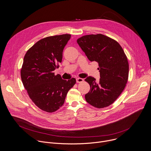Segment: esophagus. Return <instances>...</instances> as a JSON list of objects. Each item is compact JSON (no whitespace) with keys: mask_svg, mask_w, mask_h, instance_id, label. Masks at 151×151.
Wrapping results in <instances>:
<instances>
[{"mask_svg":"<svg viewBox=\"0 0 151 151\" xmlns=\"http://www.w3.org/2000/svg\"><path fill=\"white\" fill-rule=\"evenodd\" d=\"M83 81V79L82 78H76V82L77 83H81Z\"/></svg>","mask_w":151,"mask_h":151,"instance_id":"obj_1","label":"esophagus"}]
</instances>
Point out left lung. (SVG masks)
I'll return each instance as SVG.
<instances>
[{"mask_svg":"<svg viewBox=\"0 0 151 151\" xmlns=\"http://www.w3.org/2000/svg\"><path fill=\"white\" fill-rule=\"evenodd\" d=\"M77 42L91 61L98 63V82L89 76L85 81L90 85L85 94L88 103L98 109L112 104L123 91L129 76L127 56L119 43L101 34L83 35Z\"/></svg>","mask_w":151,"mask_h":151,"instance_id":"left-lung-1","label":"left lung"}]
</instances>
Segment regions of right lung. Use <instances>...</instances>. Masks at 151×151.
Masks as SVG:
<instances>
[{"label":"right lung","mask_w":151,"mask_h":151,"mask_svg":"<svg viewBox=\"0 0 151 151\" xmlns=\"http://www.w3.org/2000/svg\"><path fill=\"white\" fill-rule=\"evenodd\" d=\"M70 34L50 36L41 39L28 50L21 69L24 86L32 102L42 111L53 113L61 107L66 95L76 83L55 75L62 62L63 49Z\"/></svg>","instance_id":"add662e5"}]
</instances>
